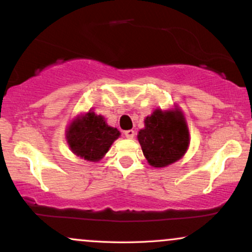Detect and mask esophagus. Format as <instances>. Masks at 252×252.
Returning <instances> with one entry per match:
<instances>
[{
    "label": "esophagus",
    "mask_w": 252,
    "mask_h": 252,
    "mask_svg": "<svg viewBox=\"0 0 252 252\" xmlns=\"http://www.w3.org/2000/svg\"><path fill=\"white\" fill-rule=\"evenodd\" d=\"M124 135H126V138H134L135 137V131H134V130H126V131H124Z\"/></svg>",
    "instance_id": "1"
}]
</instances>
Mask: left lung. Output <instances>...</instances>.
Listing matches in <instances>:
<instances>
[{"label":"left lung","mask_w":252,"mask_h":252,"mask_svg":"<svg viewBox=\"0 0 252 252\" xmlns=\"http://www.w3.org/2000/svg\"><path fill=\"white\" fill-rule=\"evenodd\" d=\"M144 158L155 168L176 162L189 147V131L184 112L174 109H155L144 120V128L137 134Z\"/></svg>","instance_id":"left-lung-1"}]
</instances>
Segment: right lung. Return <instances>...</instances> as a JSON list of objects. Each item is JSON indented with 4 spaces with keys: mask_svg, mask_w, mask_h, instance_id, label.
<instances>
[{
    "mask_svg": "<svg viewBox=\"0 0 252 252\" xmlns=\"http://www.w3.org/2000/svg\"><path fill=\"white\" fill-rule=\"evenodd\" d=\"M120 135L117 128L108 126L102 115L91 110L77 116L66 129V141L72 153L90 162L102 160Z\"/></svg>",
    "mask_w": 252,
    "mask_h": 252,
    "instance_id": "1",
    "label": "right lung"
}]
</instances>
